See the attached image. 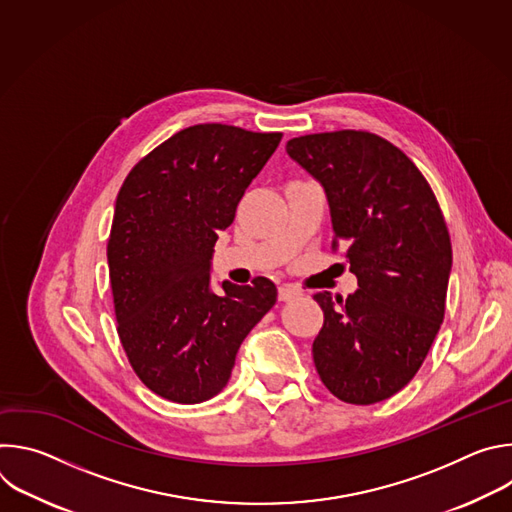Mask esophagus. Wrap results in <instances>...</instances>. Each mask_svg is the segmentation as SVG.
<instances>
[{
  "label": "esophagus",
  "mask_w": 512,
  "mask_h": 512,
  "mask_svg": "<svg viewBox=\"0 0 512 512\" xmlns=\"http://www.w3.org/2000/svg\"><path fill=\"white\" fill-rule=\"evenodd\" d=\"M302 296V291L300 289H296V287H291V285H279V302H289V300H294V298H300Z\"/></svg>",
  "instance_id": "esophagus-1"
}]
</instances>
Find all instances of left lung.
Listing matches in <instances>:
<instances>
[{"label":"left lung","mask_w":512,"mask_h":512,"mask_svg":"<svg viewBox=\"0 0 512 512\" xmlns=\"http://www.w3.org/2000/svg\"><path fill=\"white\" fill-rule=\"evenodd\" d=\"M285 150L324 188L334 247H346L358 279L346 300L314 296L324 310L316 371L340 401H385L415 377L444 322L452 273L444 214L417 166L375 133H314Z\"/></svg>","instance_id":"obj_1"}]
</instances>
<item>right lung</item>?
<instances>
[{
  "label": "right lung",
  "instance_id": "add662e5",
  "mask_svg": "<svg viewBox=\"0 0 512 512\" xmlns=\"http://www.w3.org/2000/svg\"><path fill=\"white\" fill-rule=\"evenodd\" d=\"M281 133L186 127L125 178L107 243L117 332L141 383L174 403H202L229 383L241 342L277 302L267 277L210 287L218 233Z\"/></svg>",
  "mask_w": 512,
  "mask_h": 512
}]
</instances>
